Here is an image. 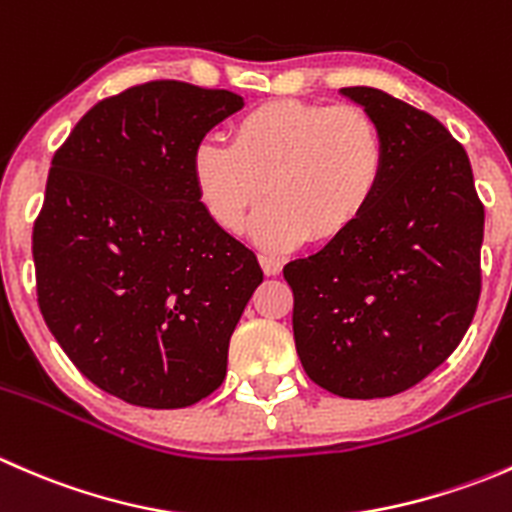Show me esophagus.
<instances>
[{"label":"esophagus","mask_w":512,"mask_h":512,"mask_svg":"<svg viewBox=\"0 0 512 512\" xmlns=\"http://www.w3.org/2000/svg\"><path fill=\"white\" fill-rule=\"evenodd\" d=\"M260 265H262V272H265L267 277H275L282 272V260L280 257H272V255H260Z\"/></svg>","instance_id":"34e87169"}]
</instances>
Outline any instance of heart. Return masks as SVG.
Returning a JSON list of instances; mask_svg holds the SVG:
<instances>
[{"mask_svg": "<svg viewBox=\"0 0 512 512\" xmlns=\"http://www.w3.org/2000/svg\"><path fill=\"white\" fill-rule=\"evenodd\" d=\"M190 170L200 205L225 232H240L267 190L252 237L292 250L309 237L339 240L364 218L384 183L386 143L359 106L270 101L237 118L230 146L200 141Z\"/></svg>", "mask_w": 512, "mask_h": 512, "instance_id": "b5f03b06", "label": "heart"}]
</instances>
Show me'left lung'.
Returning a JSON list of instances; mask_svg holds the SVG:
<instances>
[{
  "instance_id": "left-lung-1",
  "label": "left lung",
  "mask_w": 512,
  "mask_h": 512,
  "mask_svg": "<svg viewBox=\"0 0 512 512\" xmlns=\"http://www.w3.org/2000/svg\"><path fill=\"white\" fill-rule=\"evenodd\" d=\"M339 94L379 123L386 173L347 235L285 265L294 344L322 389L384 399L426 379L471 327L485 213L441 121L369 86Z\"/></svg>"
}]
</instances>
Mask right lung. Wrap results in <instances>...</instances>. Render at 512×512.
Returning a JSON list of instances; mask_svg holds the SVG:
<instances>
[{
  "label": "right lung",
  "instance_id": "obj_1",
  "mask_svg": "<svg viewBox=\"0 0 512 512\" xmlns=\"http://www.w3.org/2000/svg\"><path fill=\"white\" fill-rule=\"evenodd\" d=\"M242 106L148 81L98 101L51 160L32 235L39 309L76 369L126 404L183 409L225 379L262 270L208 218L190 160Z\"/></svg>",
  "mask_w": 512,
  "mask_h": 512
}]
</instances>
